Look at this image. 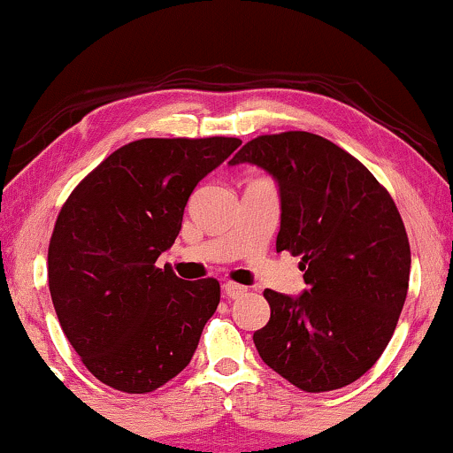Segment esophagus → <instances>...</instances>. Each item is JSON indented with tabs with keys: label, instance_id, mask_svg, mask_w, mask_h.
Instances as JSON below:
<instances>
[{
	"label": "esophagus",
	"instance_id": "1",
	"mask_svg": "<svg viewBox=\"0 0 453 453\" xmlns=\"http://www.w3.org/2000/svg\"><path fill=\"white\" fill-rule=\"evenodd\" d=\"M223 293H226L227 297L230 299H238L241 296H244V293H247V287H242V285H238V282H223Z\"/></svg>",
	"mask_w": 453,
	"mask_h": 453
}]
</instances>
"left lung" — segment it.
<instances>
[{"label": "left lung", "instance_id": "left-lung-1", "mask_svg": "<svg viewBox=\"0 0 453 453\" xmlns=\"http://www.w3.org/2000/svg\"><path fill=\"white\" fill-rule=\"evenodd\" d=\"M242 162L279 181L276 250L302 257L308 285L297 297L265 288L255 348L297 388H344L382 357L407 297L411 250L395 200L357 157L303 130L249 141L230 165Z\"/></svg>", "mask_w": 453, "mask_h": 453}]
</instances>
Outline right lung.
I'll return each instance as SVG.
<instances>
[{
  "mask_svg": "<svg viewBox=\"0 0 453 453\" xmlns=\"http://www.w3.org/2000/svg\"><path fill=\"white\" fill-rule=\"evenodd\" d=\"M234 137L139 139L81 179L58 212L48 285L69 344L111 388L145 395L192 361L219 306L215 279L183 280L156 259L173 247L194 188Z\"/></svg>",
  "mask_w": 453,
  "mask_h": 453,
  "instance_id": "add662e5",
  "label": "right lung"
}]
</instances>
